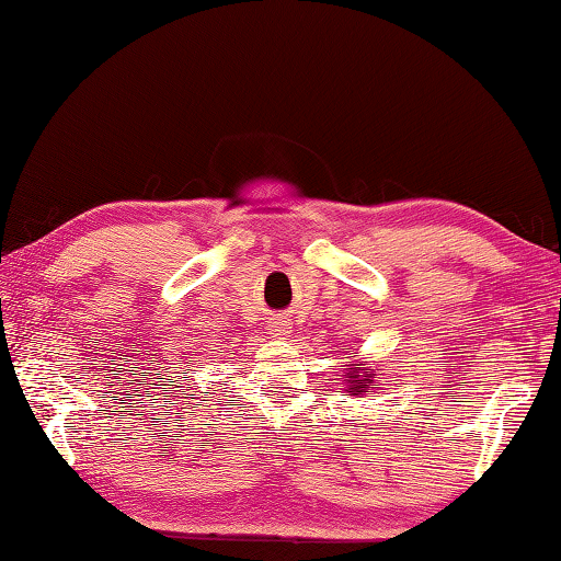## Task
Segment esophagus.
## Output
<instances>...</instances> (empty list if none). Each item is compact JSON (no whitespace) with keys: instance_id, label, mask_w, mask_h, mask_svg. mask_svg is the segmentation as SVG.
<instances>
[{"instance_id":"34e87169","label":"esophagus","mask_w":561,"mask_h":561,"mask_svg":"<svg viewBox=\"0 0 561 561\" xmlns=\"http://www.w3.org/2000/svg\"><path fill=\"white\" fill-rule=\"evenodd\" d=\"M289 329H291V327H289V321H284L282 317L270 321V331H272L274 336H279V339H282V336H287V334H289Z\"/></svg>"}]
</instances>
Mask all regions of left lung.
<instances>
[{
  "label": "left lung",
  "instance_id": "obj_1",
  "mask_svg": "<svg viewBox=\"0 0 561 561\" xmlns=\"http://www.w3.org/2000/svg\"><path fill=\"white\" fill-rule=\"evenodd\" d=\"M351 358V356H348ZM376 371L368 360H360V358H351L346 368H344V381H346V396H356V398H364L371 388L376 386Z\"/></svg>",
  "mask_w": 561,
  "mask_h": 561
}]
</instances>
